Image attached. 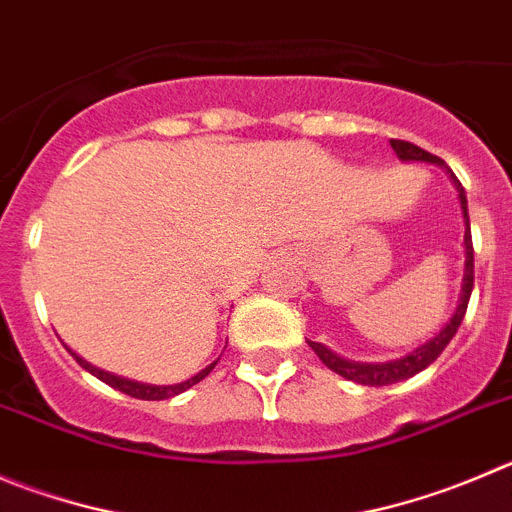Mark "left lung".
<instances>
[{
  "mask_svg": "<svg viewBox=\"0 0 512 512\" xmlns=\"http://www.w3.org/2000/svg\"><path fill=\"white\" fill-rule=\"evenodd\" d=\"M391 148H394L396 156H399L401 161H427V164L447 169V164H444L439 156L429 154V151H424V148L414 146V143H409V141H396V138H391ZM447 174H450L452 184H455L457 194H460L462 217H465V278H462V293H460V300H457L455 313H452V318L447 321V326H444L437 336L429 338L424 346L414 348L412 353L396 358V361H386V364H358V361L341 358L338 353H333L331 348L323 346V343L308 341V346L318 353V358H321L323 364H326L331 371H336L338 376H343V379L356 381V384H364V386H389V384H396V381L412 379L414 374H419V371L427 369L432 361H437L439 353L447 348V343L452 341V336H455L457 328H460L462 318H465V313H467V303H470L472 283H475V250H472L470 214H467L465 189H462L460 179L452 174V169H447Z\"/></svg>",
  "mask_w": 512,
  "mask_h": 512,
  "instance_id": "1",
  "label": "left lung"
}]
</instances>
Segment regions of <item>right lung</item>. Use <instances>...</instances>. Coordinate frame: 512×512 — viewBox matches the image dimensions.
<instances>
[{"instance_id": "add662e5", "label": "right lung", "mask_w": 512, "mask_h": 512, "mask_svg": "<svg viewBox=\"0 0 512 512\" xmlns=\"http://www.w3.org/2000/svg\"><path fill=\"white\" fill-rule=\"evenodd\" d=\"M68 351H70V348H68ZM70 353H73V351H70ZM73 356H75V361H78V364L83 366L85 371H90V374L95 376V379L105 381V384L113 386V389H118V391H123V394L133 396V399H143V401H161V399H171V396H176V394H181V391L191 389V386L199 384V381H202L204 376H207L209 371H212L214 366H217V361H219V358H217V361H214V364H209L207 369H202V371H199L197 376H191V379L181 381V384H171V386H154V384H141V381L123 379V376H116V374H108V371H103V369H98V366L88 364V361H85V358H80L78 353H73Z\"/></svg>"}]
</instances>
